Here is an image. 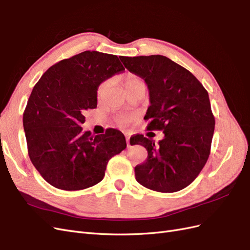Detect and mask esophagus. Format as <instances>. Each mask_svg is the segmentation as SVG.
Masks as SVG:
<instances>
[{"label": "esophagus", "instance_id": "esophagus-1", "mask_svg": "<svg viewBox=\"0 0 250 250\" xmlns=\"http://www.w3.org/2000/svg\"><path fill=\"white\" fill-rule=\"evenodd\" d=\"M126 143H127V147H129L130 144H129V137H128V135H126Z\"/></svg>", "mask_w": 250, "mask_h": 250}]
</instances>
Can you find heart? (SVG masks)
Listing matches in <instances>:
<instances>
[{
	"instance_id": "1",
	"label": "heart",
	"mask_w": 250,
	"mask_h": 250,
	"mask_svg": "<svg viewBox=\"0 0 250 250\" xmlns=\"http://www.w3.org/2000/svg\"><path fill=\"white\" fill-rule=\"evenodd\" d=\"M140 84H145V82H144V80L142 78H140L139 76H137V75H133V74L127 75V77L125 79V87H126V89L130 88L132 86H135V85H140ZM106 86H107V82L102 83V84L99 87V89H98V95L101 96L103 94V92H104V89L106 88ZM130 121H131L130 117L123 116V117H120L118 119V123L121 124V125H125V124L129 123Z\"/></svg>"
}]
</instances>
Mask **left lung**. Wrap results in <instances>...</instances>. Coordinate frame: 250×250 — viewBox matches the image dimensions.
I'll return each mask as SVG.
<instances>
[{
	"label": "left lung",
	"instance_id": "1",
	"mask_svg": "<svg viewBox=\"0 0 250 250\" xmlns=\"http://www.w3.org/2000/svg\"><path fill=\"white\" fill-rule=\"evenodd\" d=\"M120 59L148 85L147 129L165 134L158 144L138 135L134 145L145 147L148 157L134 168L135 179L156 192L183 190L199 175L210 153L215 117L208 90L190 71L166 56Z\"/></svg>",
	"mask_w": 250,
	"mask_h": 250
}]
</instances>
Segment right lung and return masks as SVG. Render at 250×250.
<instances>
[{"label":"right lung","mask_w":250,"mask_h":250,"mask_svg":"<svg viewBox=\"0 0 250 250\" xmlns=\"http://www.w3.org/2000/svg\"><path fill=\"white\" fill-rule=\"evenodd\" d=\"M117 55L84 51L49 67L22 115L28 154L51 186L79 191L103 179L108 161L126 148L123 133L82 131L85 110L97 107L100 83L124 71Z\"/></svg>","instance_id":"right-lung-1"}]
</instances>
